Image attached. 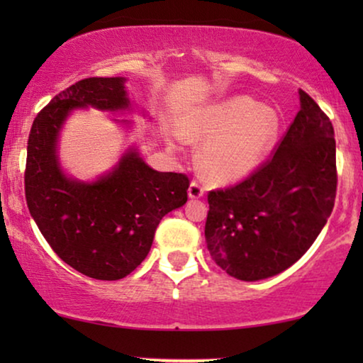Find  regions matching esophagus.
I'll use <instances>...</instances> for the list:
<instances>
[{"label": "esophagus", "mask_w": 363, "mask_h": 363, "mask_svg": "<svg viewBox=\"0 0 363 363\" xmlns=\"http://www.w3.org/2000/svg\"><path fill=\"white\" fill-rule=\"evenodd\" d=\"M205 195V188H203L198 182H191L190 186H188V196L196 200V198H201Z\"/></svg>", "instance_id": "esophagus-1"}]
</instances>
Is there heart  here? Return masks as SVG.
Returning a JSON list of instances; mask_svg holds the SVG:
<instances>
[{"label": "heart", "mask_w": 363, "mask_h": 363, "mask_svg": "<svg viewBox=\"0 0 363 363\" xmlns=\"http://www.w3.org/2000/svg\"><path fill=\"white\" fill-rule=\"evenodd\" d=\"M276 113L247 97L216 104L186 118L180 135L205 142L198 163L208 180L230 183L250 175L262 162L277 137Z\"/></svg>", "instance_id": "heart-1"}]
</instances>
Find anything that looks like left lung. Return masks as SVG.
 <instances>
[{
  "mask_svg": "<svg viewBox=\"0 0 363 363\" xmlns=\"http://www.w3.org/2000/svg\"><path fill=\"white\" fill-rule=\"evenodd\" d=\"M299 96L272 155L236 185L208 193V251L236 279H266L299 261L334 208V127L309 94Z\"/></svg>",
  "mask_w": 363,
  "mask_h": 363,
  "instance_id": "obj_1",
  "label": "left lung"
}]
</instances>
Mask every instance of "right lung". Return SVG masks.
<instances>
[{
	"label": "right lung",
	"instance_id": "right-lung-1",
	"mask_svg": "<svg viewBox=\"0 0 363 363\" xmlns=\"http://www.w3.org/2000/svg\"><path fill=\"white\" fill-rule=\"evenodd\" d=\"M128 107L121 77H87L59 92L34 118L28 138L24 191L39 231L61 259L101 281L125 277L145 259L158 223L188 200L185 173L157 172L128 152L96 183L64 177L56 138L76 107Z\"/></svg>",
	"mask_w": 363,
	"mask_h": 363
}]
</instances>
